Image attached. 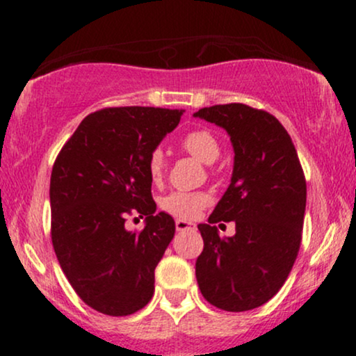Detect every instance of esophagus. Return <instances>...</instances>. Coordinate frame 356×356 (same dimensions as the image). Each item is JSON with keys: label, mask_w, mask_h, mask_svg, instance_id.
Instances as JSON below:
<instances>
[{"label": "esophagus", "mask_w": 356, "mask_h": 356, "mask_svg": "<svg viewBox=\"0 0 356 356\" xmlns=\"http://www.w3.org/2000/svg\"><path fill=\"white\" fill-rule=\"evenodd\" d=\"M175 229H177V231H192V229H195V224L189 222V220L177 219V220H175Z\"/></svg>", "instance_id": "obj_1"}]
</instances>
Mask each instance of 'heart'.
Returning <instances> with one entry per match:
<instances>
[{
    "label": "heart",
    "mask_w": 356,
    "mask_h": 356,
    "mask_svg": "<svg viewBox=\"0 0 356 356\" xmlns=\"http://www.w3.org/2000/svg\"><path fill=\"white\" fill-rule=\"evenodd\" d=\"M182 149L187 154L201 161L202 164H214L220 155V145L214 134L206 129L192 130L182 138ZM147 172L152 182H161L165 172V157L161 149L150 152L147 161ZM211 204L209 194L206 192H170L161 199V207L179 219H194Z\"/></svg>",
    "instance_id": "obj_1"
}]
</instances>
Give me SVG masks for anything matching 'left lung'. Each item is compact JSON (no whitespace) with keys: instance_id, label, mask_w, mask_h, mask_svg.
<instances>
[{"instance_id":"obj_1","label":"left lung","mask_w":356,"mask_h":356,"mask_svg":"<svg viewBox=\"0 0 356 356\" xmlns=\"http://www.w3.org/2000/svg\"><path fill=\"white\" fill-rule=\"evenodd\" d=\"M194 117L222 127L234 149L231 184L199 224L204 249L195 261L202 296L224 312H248L284 284L301 244L306 181L291 137L280 120L244 104L201 108ZM236 222L232 238L215 224ZM224 224H219V227Z\"/></svg>"}]
</instances>
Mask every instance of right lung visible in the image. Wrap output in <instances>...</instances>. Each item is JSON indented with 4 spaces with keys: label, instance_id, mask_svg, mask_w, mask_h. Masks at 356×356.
<instances>
[{
    "label": "right lung",
    "instance_id": "right-lung-1",
    "mask_svg": "<svg viewBox=\"0 0 356 356\" xmlns=\"http://www.w3.org/2000/svg\"><path fill=\"white\" fill-rule=\"evenodd\" d=\"M184 110L112 107L90 113L60 150L50 179L51 243L90 308L127 316L152 300L154 271L175 222L155 212L147 161ZM130 213L145 229L127 232Z\"/></svg>",
    "mask_w": 356,
    "mask_h": 356
}]
</instances>
